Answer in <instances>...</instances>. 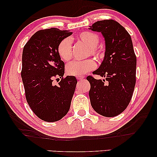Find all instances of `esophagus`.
<instances>
[{
  "label": "esophagus",
  "mask_w": 157,
  "mask_h": 157,
  "mask_svg": "<svg viewBox=\"0 0 157 157\" xmlns=\"http://www.w3.org/2000/svg\"><path fill=\"white\" fill-rule=\"evenodd\" d=\"M84 76H83V75H81V76H76V78L78 79V80H83V78H84Z\"/></svg>",
  "instance_id": "obj_1"
}]
</instances>
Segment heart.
Returning <instances> with one entry per match:
<instances>
[{
  "instance_id": "b5f03b06",
  "label": "heart",
  "mask_w": 157,
  "mask_h": 157,
  "mask_svg": "<svg viewBox=\"0 0 157 157\" xmlns=\"http://www.w3.org/2000/svg\"><path fill=\"white\" fill-rule=\"evenodd\" d=\"M78 38L89 47L88 55L91 54L99 59L103 56L102 50L98 46L99 37L97 34L91 31H83L79 33ZM57 52L63 61H68L72 57V40L66 38L61 40L57 46ZM96 62L93 59L84 61H74L66 66V72L71 76H81L95 69Z\"/></svg>"
}]
</instances>
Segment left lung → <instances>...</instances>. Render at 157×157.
<instances>
[{
    "label": "left lung",
    "instance_id": "left-lung-1",
    "mask_svg": "<svg viewBox=\"0 0 157 157\" xmlns=\"http://www.w3.org/2000/svg\"><path fill=\"white\" fill-rule=\"evenodd\" d=\"M89 29L101 33L106 46L104 60L93 72L105 79H96L91 76L86 78L91 84L90 101L100 115L116 117L128 106L136 83V57L132 38L114 20L97 21Z\"/></svg>",
    "mask_w": 157,
    "mask_h": 157
}]
</instances>
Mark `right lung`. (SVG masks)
Listing matches in <instances>:
<instances>
[{"label": "right lung", "mask_w": 157, "mask_h": 157, "mask_svg": "<svg viewBox=\"0 0 157 157\" xmlns=\"http://www.w3.org/2000/svg\"><path fill=\"white\" fill-rule=\"evenodd\" d=\"M71 34L56 28L40 30L23 48L21 78L25 98L33 113L45 121H59L69 111L77 80L72 76L63 78L65 65L57 46ZM59 77L61 81L54 85L52 81Z\"/></svg>", "instance_id": "right-lung-1"}]
</instances>
